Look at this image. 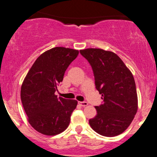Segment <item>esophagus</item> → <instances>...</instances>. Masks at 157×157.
I'll use <instances>...</instances> for the list:
<instances>
[{
  "instance_id": "esophagus-1",
  "label": "esophagus",
  "mask_w": 157,
  "mask_h": 157,
  "mask_svg": "<svg viewBox=\"0 0 157 157\" xmlns=\"http://www.w3.org/2000/svg\"><path fill=\"white\" fill-rule=\"evenodd\" d=\"M78 103H79V105H80L81 106H83V107H85V106H86V105H88V103L86 102H79Z\"/></svg>"
}]
</instances>
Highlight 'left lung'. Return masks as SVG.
Wrapping results in <instances>:
<instances>
[{"label":"left lung","mask_w":157,"mask_h":157,"mask_svg":"<svg viewBox=\"0 0 157 157\" xmlns=\"http://www.w3.org/2000/svg\"><path fill=\"white\" fill-rule=\"evenodd\" d=\"M91 65L95 85L103 103L96 106L90 127L105 137L121 134L129 127L137 111V94L132 73L114 52L101 48L80 51Z\"/></svg>","instance_id":"obj_1"}]
</instances>
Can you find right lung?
Listing matches in <instances>:
<instances>
[{
    "label": "right lung",
    "mask_w": 157,
    "mask_h": 157,
    "mask_svg": "<svg viewBox=\"0 0 157 157\" xmlns=\"http://www.w3.org/2000/svg\"><path fill=\"white\" fill-rule=\"evenodd\" d=\"M78 50L55 47L42 53L26 74L20 98L28 121L38 132L54 136L68 127L77 101L58 98L55 92Z\"/></svg>",
    "instance_id": "1"
}]
</instances>
